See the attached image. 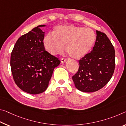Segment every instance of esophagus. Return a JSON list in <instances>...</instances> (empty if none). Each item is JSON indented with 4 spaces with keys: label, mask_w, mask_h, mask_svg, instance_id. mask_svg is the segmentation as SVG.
<instances>
[{
    "label": "esophagus",
    "mask_w": 126,
    "mask_h": 126,
    "mask_svg": "<svg viewBox=\"0 0 126 126\" xmlns=\"http://www.w3.org/2000/svg\"><path fill=\"white\" fill-rule=\"evenodd\" d=\"M67 61V59L66 58H63L61 59V62L62 63H64L65 62Z\"/></svg>",
    "instance_id": "esophagus-1"
}]
</instances>
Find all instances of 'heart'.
<instances>
[{
    "instance_id": "b5f03b06",
    "label": "heart",
    "mask_w": 126,
    "mask_h": 126,
    "mask_svg": "<svg viewBox=\"0 0 126 126\" xmlns=\"http://www.w3.org/2000/svg\"><path fill=\"white\" fill-rule=\"evenodd\" d=\"M96 41V35L89 28L75 26H61L55 28L53 35H47L44 45L53 55L62 53L64 50L72 58L79 59L86 55Z\"/></svg>"
}]
</instances>
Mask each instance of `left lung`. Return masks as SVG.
I'll return each instance as SVG.
<instances>
[{"mask_svg":"<svg viewBox=\"0 0 126 126\" xmlns=\"http://www.w3.org/2000/svg\"><path fill=\"white\" fill-rule=\"evenodd\" d=\"M79 62V70L72 76L78 90L92 93L107 84L114 71L115 50L105 33L96 30V40L93 50Z\"/></svg>","mask_w":126,"mask_h":126,"instance_id":"obj_1","label":"left lung"}]
</instances>
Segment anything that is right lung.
Segmentation results:
<instances>
[{
    "instance_id": "add662e5",
    "label": "right lung",
    "mask_w": 126,
    "mask_h": 126,
    "mask_svg": "<svg viewBox=\"0 0 126 126\" xmlns=\"http://www.w3.org/2000/svg\"><path fill=\"white\" fill-rule=\"evenodd\" d=\"M39 25L21 36L15 44L11 56L13 79L22 90L38 94L48 86L54 69L61 63L59 59L45 50L44 32Z\"/></svg>"
}]
</instances>
